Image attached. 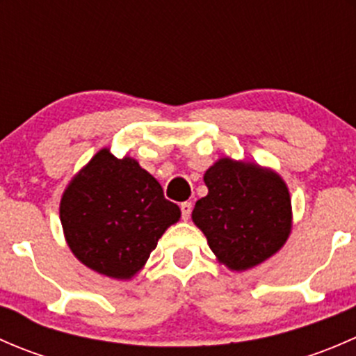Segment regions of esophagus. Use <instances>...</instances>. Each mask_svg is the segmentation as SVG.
<instances>
[{"label": "esophagus", "instance_id": "34e87169", "mask_svg": "<svg viewBox=\"0 0 356 356\" xmlns=\"http://www.w3.org/2000/svg\"><path fill=\"white\" fill-rule=\"evenodd\" d=\"M181 211H182V218H184V220H188V218L191 217V211H193L191 201H184V203H181Z\"/></svg>", "mask_w": 356, "mask_h": 356}]
</instances>
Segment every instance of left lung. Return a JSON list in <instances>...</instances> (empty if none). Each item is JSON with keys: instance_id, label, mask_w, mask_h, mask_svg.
<instances>
[{"instance_id": "8db88e82", "label": "left lung", "mask_w": 356, "mask_h": 356, "mask_svg": "<svg viewBox=\"0 0 356 356\" xmlns=\"http://www.w3.org/2000/svg\"><path fill=\"white\" fill-rule=\"evenodd\" d=\"M203 181L208 195L196 201L193 222L220 264L248 270L284 246L293 211L281 175L251 161L220 158Z\"/></svg>"}]
</instances>
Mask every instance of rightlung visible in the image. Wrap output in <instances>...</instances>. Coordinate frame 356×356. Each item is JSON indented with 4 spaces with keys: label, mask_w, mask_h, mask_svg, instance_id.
<instances>
[{
    "label": "right lung",
    "mask_w": 356,
    "mask_h": 356,
    "mask_svg": "<svg viewBox=\"0 0 356 356\" xmlns=\"http://www.w3.org/2000/svg\"><path fill=\"white\" fill-rule=\"evenodd\" d=\"M181 218L160 182L131 156L103 148L67 186L60 220L72 253L95 272L131 279Z\"/></svg>",
    "instance_id": "obj_1"
}]
</instances>
